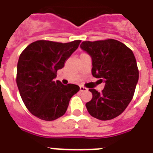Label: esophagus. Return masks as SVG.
Instances as JSON below:
<instances>
[{
	"mask_svg": "<svg viewBox=\"0 0 153 153\" xmlns=\"http://www.w3.org/2000/svg\"><path fill=\"white\" fill-rule=\"evenodd\" d=\"M79 91H87L88 89H87L85 87H84V86H79Z\"/></svg>",
	"mask_w": 153,
	"mask_h": 153,
	"instance_id": "34e87169",
	"label": "esophagus"
}]
</instances>
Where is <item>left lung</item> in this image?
Masks as SVG:
<instances>
[{"label": "left lung", "instance_id": "8db88e82", "mask_svg": "<svg viewBox=\"0 0 153 153\" xmlns=\"http://www.w3.org/2000/svg\"><path fill=\"white\" fill-rule=\"evenodd\" d=\"M80 48L91 57L93 76L105 82L102 92L89 89L92 99L86 103L88 113L101 120L118 117L132 100L138 81L139 73L133 51L113 39L84 41Z\"/></svg>", "mask_w": 153, "mask_h": 153}]
</instances>
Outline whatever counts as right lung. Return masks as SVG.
Wrapping results in <instances>:
<instances>
[{
    "label": "right lung",
    "instance_id": "obj_1",
    "mask_svg": "<svg viewBox=\"0 0 153 153\" xmlns=\"http://www.w3.org/2000/svg\"><path fill=\"white\" fill-rule=\"evenodd\" d=\"M80 42L36 40L21 53L16 83L26 107L39 119L51 121L61 117L67 110L70 98L79 91L78 85H63L55 78Z\"/></svg>",
    "mask_w": 153,
    "mask_h": 153
}]
</instances>
